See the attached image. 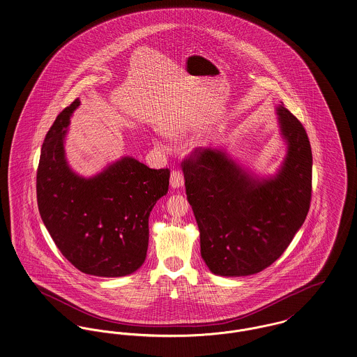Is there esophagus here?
I'll use <instances>...</instances> for the list:
<instances>
[{"instance_id":"34e87169","label":"esophagus","mask_w":357,"mask_h":357,"mask_svg":"<svg viewBox=\"0 0 357 357\" xmlns=\"http://www.w3.org/2000/svg\"><path fill=\"white\" fill-rule=\"evenodd\" d=\"M170 185H172V188H180V187L184 185V176L180 170H177V169L172 170V173H170Z\"/></svg>"}]
</instances>
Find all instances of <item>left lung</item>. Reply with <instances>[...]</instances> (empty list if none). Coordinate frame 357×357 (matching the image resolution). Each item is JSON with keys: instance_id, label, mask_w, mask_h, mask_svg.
<instances>
[{"instance_id": "left-lung-1", "label": "left lung", "mask_w": 357, "mask_h": 357, "mask_svg": "<svg viewBox=\"0 0 357 357\" xmlns=\"http://www.w3.org/2000/svg\"><path fill=\"white\" fill-rule=\"evenodd\" d=\"M278 115L288 153L273 178L257 181L225 153L210 149L196 147L181 162L200 253L215 275L261 272L283 255L309 213V137L283 104Z\"/></svg>"}]
</instances>
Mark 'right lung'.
<instances>
[{
    "mask_svg": "<svg viewBox=\"0 0 357 357\" xmlns=\"http://www.w3.org/2000/svg\"><path fill=\"white\" fill-rule=\"evenodd\" d=\"M75 98L50 127L36 173L38 207L48 233L68 261L84 273L119 278L146 259L149 216L167 195L170 170L124 157L92 178L73 173L63 139Z\"/></svg>",
    "mask_w": 357,
    "mask_h": 357,
    "instance_id": "obj_1",
    "label": "right lung"
}]
</instances>
